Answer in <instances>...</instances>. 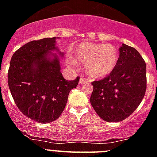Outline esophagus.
<instances>
[{
  "label": "esophagus",
  "instance_id": "esophagus-1",
  "mask_svg": "<svg viewBox=\"0 0 157 157\" xmlns=\"http://www.w3.org/2000/svg\"><path fill=\"white\" fill-rule=\"evenodd\" d=\"M87 82V80L86 78H84L83 77L80 78L79 79V84H84V83H86Z\"/></svg>",
  "mask_w": 157,
  "mask_h": 157
}]
</instances>
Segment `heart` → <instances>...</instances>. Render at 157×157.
I'll return each instance as SVG.
<instances>
[{"label": "heart", "mask_w": 157, "mask_h": 157, "mask_svg": "<svg viewBox=\"0 0 157 157\" xmlns=\"http://www.w3.org/2000/svg\"><path fill=\"white\" fill-rule=\"evenodd\" d=\"M73 53L76 60L86 63L87 74L93 78H102L110 75L119 59L117 49L111 44L82 42ZM67 63L74 65V59L68 58Z\"/></svg>", "instance_id": "heart-1"}]
</instances>
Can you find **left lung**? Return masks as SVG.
<instances>
[{
  "instance_id": "left-lung-1",
  "label": "left lung",
  "mask_w": 157,
  "mask_h": 157,
  "mask_svg": "<svg viewBox=\"0 0 157 157\" xmlns=\"http://www.w3.org/2000/svg\"><path fill=\"white\" fill-rule=\"evenodd\" d=\"M146 64L139 52L123 44L114 71L92 82L90 103L107 122L123 121L137 109L146 90Z\"/></svg>"
}]
</instances>
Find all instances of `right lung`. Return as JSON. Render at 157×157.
Instances as JSON below:
<instances>
[{"instance_id": "right-lung-1", "label": "right lung", "mask_w": 157, "mask_h": 157, "mask_svg": "<svg viewBox=\"0 0 157 157\" xmlns=\"http://www.w3.org/2000/svg\"><path fill=\"white\" fill-rule=\"evenodd\" d=\"M55 43L54 37L25 44L13 54L8 69V87L17 108L27 117L41 123L57 120L69 93L79 81V77L73 81L65 79L58 58L47 57L49 51L57 50Z\"/></svg>"}]
</instances>
